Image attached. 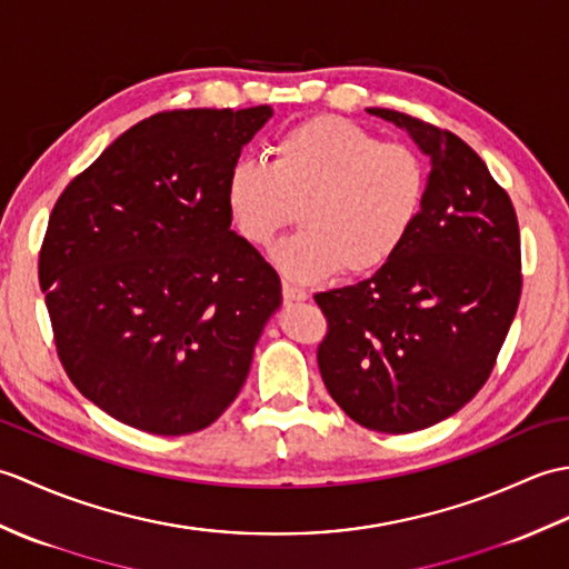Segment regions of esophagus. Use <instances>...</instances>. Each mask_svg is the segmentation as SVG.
<instances>
[{
    "label": "esophagus",
    "mask_w": 569,
    "mask_h": 569,
    "mask_svg": "<svg viewBox=\"0 0 569 569\" xmlns=\"http://www.w3.org/2000/svg\"><path fill=\"white\" fill-rule=\"evenodd\" d=\"M283 300H286V303H296V300H308V291H303V288H296L291 283H283Z\"/></svg>",
    "instance_id": "obj_1"
}]
</instances>
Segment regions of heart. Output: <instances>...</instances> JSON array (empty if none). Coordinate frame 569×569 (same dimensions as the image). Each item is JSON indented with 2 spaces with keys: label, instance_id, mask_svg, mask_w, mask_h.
<instances>
[{
  "label": "heart",
  "instance_id": "b5f03b06",
  "mask_svg": "<svg viewBox=\"0 0 569 569\" xmlns=\"http://www.w3.org/2000/svg\"><path fill=\"white\" fill-rule=\"evenodd\" d=\"M428 196L420 156L345 117L306 119L273 143V161L241 159L227 180L237 232L269 247L300 210L303 232L273 249V263L298 283L335 271L369 273L401 249Z\"/></svg>",
  "mask_w": 569,
  "mask_h": 569
}]
</instances>
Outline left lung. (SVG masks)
I'll list each match as a JSON object with an SVG mask.
<instances>
[{"instance_id":"1","label":"left lung","mask_w":569,"mask_h":569,"mask_svg":"<svg viewBox=\"0 0 569 569\" xmlns=\"http://www.w3.org/2000/svg\"><path fill=\"white\" fill-rule=\"evenodd\" d=\"M430 156L428 196L393 257L367 281L318 293V367L361 428L403 435L450 418L497 365L521 300L513 202L452 131L371 107Z\"/></svg>"}]
</instances>
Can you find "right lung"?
I'll use <instances>...</instances> for the list:
<instances>
[{
	"mask_svg": "<svg viewBox=\"0 0 569 569\" xmlns=\"http://www.w3.org/2000/svg\"><path fill=\"white\" fill-rule=\"evenodd\" d=\"M271 114H153L60 192L39 257L60 365L131 428L212 426L281 306V278L227 208L229 171Z\"/></svg>",
	"mask_w": 569,
	"mask_h": 569,
	"instance_id": "1",
	"label": "right lung"
}]
</instances>
